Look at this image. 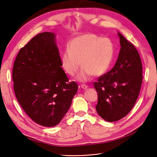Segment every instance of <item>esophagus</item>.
<instances>
[{
    "label": "esophagus",
    "mask_w": 157,
    "mask_h": 157,
    "mask_svg": "<svg viewBox=\"0 0 157 157\" xmlns=\"http://www.w3.org/2000/svg\"><path fill=\"white\" fill-rule=\"evenodd\" d=\"M81 87L83 88V89H86V88L88 87V85H85V84H83V85H81Z\"/></svg>",
    "instance_id": "esophagus-1"
}]
</instances>
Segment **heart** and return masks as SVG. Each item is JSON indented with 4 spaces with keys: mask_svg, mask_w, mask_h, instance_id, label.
I'll return each mask as SVG.
<instances>
[{
    "mask_svg": "<svg viewBox=\"0 0 157 157\" xmlns=\"http://www.w3.org/2000/svg\"><path fill=\"white\" fill-rule=\"evenodd\" d=\"M114 45L108 38L85 34L73 38L61 57L65 72L71 76L83 68L78 75L79 81H87L94 75L101 76L110 68L114 56Z\"/></svg>",
    "mask_w": 157,
    "mask_h": 157,
    "instance_id": "obj_1",
    "label": "heart"
}]
</instances>
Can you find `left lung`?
<instances>
[{
    "instance_id": "1",
    "label": "left lung",
    "mask_w": 157,
    "mask_h": 157,
    "mask_svg": "<svg viewBox=\"0 0 157 157\" xmlns=\"http://www.w3.org/2000/svg\"><path fill=\"white\" fill-rule=\"evenodd\" d=\"M121 50L115 66L94 82L99 116L108 122L119 121L131 111L142 82V65L134 45L118 33Z\"/></svg>"
}]
</instances>
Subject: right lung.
<instances>
[{"label": "right lung", "mask_w": 157, "mask_h": 157, "mask_svg": "<svg viewBox=\"0 0 157 157\" xmlns=\"http://www.w3.org/2000/svg\"><path fill=\"white\" fill-rule=\"evenodd\" d=\"M55 34L40 33L19 51L13 68L20 105L37 124L55 126L65 116L78 91L62 68Z\"/></svg>", "instance_id": "1"}]
</instances>
